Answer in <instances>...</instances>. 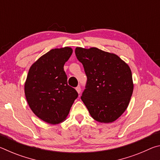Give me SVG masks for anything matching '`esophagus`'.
<instances>
[{
  "label": "esophagus",
  "instance_id": "34e87169",
  "mask_svg": "<svg viewBox=\"0 0 160 160\" xmlns=\"http://www.w3.org/2000/svg\"><path fill=\"white\" fill-rule=\"evenodd\" d=\"M75 90H76V91L78 92V94H80V92H81V88H80V86L77 87V88H75Z\"/></svg>",
  "mask_w": 160,
  "mask_h": 160
}]
</instances>
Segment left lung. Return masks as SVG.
<instances>
[{
  "instance_id": "obj_1",
  "label": "left lung",
  "mask_w": 160,
  "mask_h": 160,
  "mask_svg": "<svg viewBox=\"0 0 160 160\" xmlns=\"http://www.w3.org/2000/svg\"><path fill=\"white\" fill-rule=\"evenodd\" d=\"M75 52L88 78L81 99L94 120L113 122L131 100L133 91L131 68L117 55L96 47H76Z\"/></svg>"
}]
</instances>
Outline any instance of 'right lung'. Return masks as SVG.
Instances as JSON below:
<instances>
[{"label": "right lung", "mask_w": 160, "mask_h": 160, "mask_svg": "<svg viewBox=\"0 0 160 160\" xmlns=\"http://www.w3.org/2000/svg\"><path fill=\"white\" fill-rule=\"evenodd\" d=\"M72 53L70 47L53 48L32 65L25 83L29 107L38 118L50 124L66 120L78 96L68 85L63 66Z\"/></svg>", "instance_id": "add662e5"}]
</instances>
